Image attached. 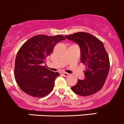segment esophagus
Here are the masks:
<instances>
[{
    "mask_svg": "<svg viewBox=\"0 0 124 124\" xmlns=\"http://www.w3.org/2000/svg\"><path fill=\"white\" fill-rule=\"evenodd\" d=\"M60 74H61V75H63V76L66 77H68L69 75V74H68V73H66V72H61L60 73Z\"/></svg>",
    "mask_w": 124,
    "mask_h": 124,
    "instance_id": "esophagus-1",
    "label": "esophagus"
}]
</instances>
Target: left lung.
<instances>
[{"mask_svg":"<svg viewBox=\"0 0 124 124\" xmlns=\"http://www.w3.org/2000/svg\"><path fill=\"white\" fill-rule=\"evenodd\" d=\"M68 39L78 44L82 63L87 67L85 78L78 79L71 87L74 93L81 96H89L99 91L103 86L109 70V60L103 44L88 33L78 32L66 36Z\"/></svg>","mask_w":124,"mask_h":124,"instance_id":"obj_1","label":"left lung"}]
</instances>
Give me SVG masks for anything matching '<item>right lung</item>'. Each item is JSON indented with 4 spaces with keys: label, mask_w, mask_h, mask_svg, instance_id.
I'll use <instances>...</instances> for the list:
<instances>
[{
    "label": "right lung",
    "mask_w": 124,
    "mask_h": 124,
    "mask_svg": "<svg viewBox=\"0 0 124 124\" xmlns=\"http://www.w3.org/2000/svg\"><path fill=\"white\" fill-rule=\"evenodd\" d=\"M64 39L61 35H39L23 44L16 55L15 67V79L21 90L35 97H44L52 91L60 74L50 71L44 64L55 45Z\"/></svg>",
    "instance_id": "obj_1"
}]
</instances>
